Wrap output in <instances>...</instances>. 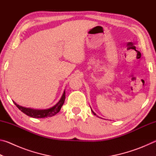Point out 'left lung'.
<instances>
[{
    "label": "left lung",
    "mask_w": 156,
    "mask_h": 156,
    "mask_svg": "<svg viewBox=\"0 0 156 156\" xmlns=\"http://www.w3.org/2000/svg\"><path fill=\"white\" fill-rule=\"evenodd\" d=\"M90 108H91V107H90ZM91 112H92V113H94V114L95 115H96V113H95L94 112V111H93V110H92L91 109ZM97 116H98V115H97Z\"/></svg>",
    "instance_id": "8db88e82"
}]
</instances>
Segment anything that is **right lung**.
<instances>
[{"mask_svg": "<svg viewBox=\"0 0 156 156\" xmlns=\"http://www.w3.org/2000/svg\"><path fill=\"white\" fill-rule=\"evenodd\" d=\"M65 100V91H64L62 95L61 98L58 102L51 107L49 108V109H32V108H27L22 106H20L19 105H17L14 101V103L15 104L18 109H19L23 113H25L26 115L30 117H32L34 118H47V117H51L53 115H55L56 113L60 112V109H61L62 106L64 104Z\"/></svg>", "mask_w": 156, "mask_h": 156, "instance_id": "right-lung-1", "label": "right lung"}]
</instances>
